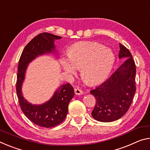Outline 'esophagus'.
<instances>
[{
	"instance_id": "1",
	"label": "esophagus",
	"mask_w": 150,
	"mask_h": 150,
	"mask_svg": "<svg viewBox=\"0 0 150 150\" xmlns=\"http://www.w3.org/2000/svg\"><path fill=\"white\" fill-rule=\"evenodd\" d=\"M75 93L76 95H78V96H80V95H82L83 93V92L82 90H81L79 88H75Z\"/></svg>"
}]
</instances>
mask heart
Returning a JSON list of instances; mask_svg holds the SVG:
<instances>
[{"label": "heart", "instance_id": "b5f03b06", "mask_svg": "<svg viewBox=\"0 0 150 150\" xmlns=\"http://www.w3.org/2000/svg\"><path fill=\"white\" fill-rule=\"evenodd\" d=\"M115 55L108 47L96 42H80L71 47L69 57H63L61 64L65 74L74 75L81 68L83 79L89 85L103 82L112 69Z\"/></svg>", "mask_w": 150, "mask_h": 150}]
</instances>
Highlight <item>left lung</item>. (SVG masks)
<instances>
[{
    "instance_id": "left-lung-1",
    "label": "left lung",
    "mask_w": 150,
    "mask_h": 150,
    "mask_svg": "<svg viewBox=\"0 0 150 150\" xmlns=\"http://www.w3.org/2000/svg\"><path fill=\"white\" fill-rule=\"evenodd\" d=\"M120 49L119 59L126 60L108 79L90 91L96 99L91 115L101 122H111L123 117L135 93L134 60L126 47L120 44Z\"/></svg>"
}]
</instances>
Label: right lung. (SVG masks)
<instances>
[{
	"instance_id": "obj_1",
	"label": "right lung",
	"mask_w": 150,
	"mask_h": 150,
	"mask_svg": "<svg viewBox=\"0 0 150 150\" xmlns=\"http://www.w3.org/2000/svg\"><path fill=\"white\" fill-rule=\"evenodd\" d=\"M61 38L48 33L38 35L26 45L18 65L16 94L21 108L26 117L33 123L47 128L57 126L65 119L69 103L75 95L73 86L70 83L60 85L49 101L36 105L25 99L22 93V85L28 64L42 54H57L54 42Z\"/></svg>"
}]
</instances>
